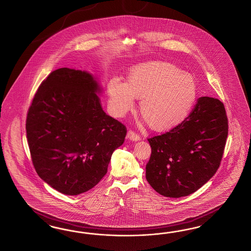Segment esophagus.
Wrapping results in <instances>:
<instances>
[{"label":"esophagus","mask_w":251,"mask_h":251,"mask_svg":"<svg viewBox=\"0 0 251 251\" xmlns=\"http://www.w3.org/2000/svg\"><path fill=\"white\" fill-rule=\"evenodd\" d=\"M127 139L132 141H138L141 140V137L139 135L136 134L134 131L128 130V133H127Z\"/></svg>","instance_id":"esophagus-1"}]
</instances>
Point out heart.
<instances>
[{"label": "heart", "mask_w": 251, "mask_h": 251, "mask_svg": "<svg viewBox=\"0 0 251 251\" xmlns=\"http://www.w3.org/2000/svg\"><path fill=\"white\" fill-rule=\"evenodd\" d=\"M113 109L124 115L141 99L140 110L150 127L167 131L178 126L190 115L198 96L196 80L164 61H148L129 71L127 83L114 78L109 83Z\"/></svg>", "instance_id": "heart-1"}]
</instances>
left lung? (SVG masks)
Masks as SVG:
<instances>
[{
    "label": "left lung",
    "instance_id": "left-lung-1",
    "mask_svg": "<svg viewBox=\"0 0 251 251\" xmlns=\"http://www.w3.org/2000/svg\"><path fill=\"white\" fill-rule=\"evenodd\" d=\"M227 118L218 99H198L190 115L164 134L149 139L151 155L148 182L160 195L180 198L214 176L227 137Z\"/></svg>",
    "mask_w": 251,
    "mask_h": 251
}]
</instances>
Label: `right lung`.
Returning a JSON list of instances; mask_svg holds the SVG:
<instances>
[{"instance_id":"obj_1","label":"right lung","mask_w":251,"mask_h":251,"mask_svg":"<svg viewBox=\"0 0 251 251\" xmlns=\"http://www.w3.org/2000/svg\"><path fill=\"white\" fill-rule=\"evenodd\" d=\"M101 92L92 74L61 68L43 81L28 111L35 171L62 194L79 195L96 186L125 140L126 127L105 113Z\"/></svg>"}]
</instances>
